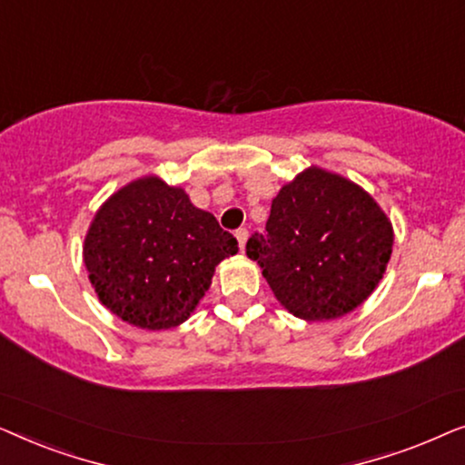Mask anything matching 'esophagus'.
Listing matches in <instances>:
<instances>
[{"label":"esophagus","instance_id":"obj_1","mask_svg":"<svg viewBox=\"0 0 465 465\" xmlns=\"http://www.w3.org/2000/svg\"><path fill=\"white\" fill-rule=\"evenodd\" d=\"M234 237H237V241H239V250L243 252L245 250V243H247V237H250V232H247L245 228H239V231L234 232Z\"/></svg>","mask_w":465,"mask_h":465}]
</instances>
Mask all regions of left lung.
<instances>
[{
    "label": "left lung",
    "mask_w": 465,
    "mask_h": 465,
    "mask_svg": "<svg viewBox=\"0 0 465 465\" xmlns=\"http://www.w3.org/2000/svg\"><path fill=\"white\" fill-rule=\"evenodd\" d=\"M393 226L358 183L311 164L283 183L266 232L245 253L285 311L304 322L351 313L377 290L391 258Z\"/></svg>",
    "instance_id": "1"
}]
</instances>
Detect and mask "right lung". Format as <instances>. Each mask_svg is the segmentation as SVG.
<instances>
[{
  "instance_id": "add662e5",
  "label": "right lung",
  "mask_w": 465,
  "mask_h": 465,
  "mask_svg": "<svg viewBox=\"0 0 465 465\" xmlns=\"http://www.w3.org/2000/svg\"><path fill=\"white\" fill-rule=\"evenodd\" d=\"M239 252L186 190L137 177L97 209L82 258L99 302L142 330H169L194 313L215 266Z\"/></svg>"
}]
</instances>
